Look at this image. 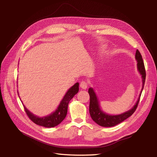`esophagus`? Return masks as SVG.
Returning a JSON list of instances; mask_svg holds the SVG:
<instances>
[{
	"instance_id": "34e87169",
	"label": "esophagus",
	"mask_w": 157,
	"mask_h": 157,
	"mask_svg": "<svg viewBox=\"0 0 157 157\" xmlns=\"http://www.w3.org/2000/svg\"><path fill=\"white\" fill-rule=\"evenodd\" d=\"M80 88L84 89V90L86 89L87 86H88L87 82L84 81V80H82V81H81V82H80Z\"/></svg>"
}]
</instances>
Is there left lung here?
<instances>
[{
  "label": "left lung",
  "instance_id": "left-lung-1",
  "mask_svg": "<svg viewBox=\"0 0 157 157\" xmlns=\"http://www.w3.org/2000/svg\"><path fill=\"white\" fill-rule=\"evenodd\" d=\"M136 59L137 60V67L142 77V88L140 94L138 99L135 104V105L130 110L128 111L125 113H123L120 115H111L108 114L104 113L100 108L99 103L98 99L96 96V93L94 92L93 88H90L88 89V93L90 95V107H89V111L90 116H91L92 120L96 122L97 124L103 127H112L115 126L121 122L125 121L126 118L130 117L133 113L136 110L137 107L138 105V103L140 99V96L143 89L144 87L145 77H146V73L145 69V66L144 60L142 59V56L140 54V52L138 50H136Z\"/></svg>",
  "mask_w": 157,
  "mask_h": 157
}]
</instances>
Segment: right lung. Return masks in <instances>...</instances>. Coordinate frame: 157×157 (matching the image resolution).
I'll return each instance as SVG.
<instances>
[{
    "instance_id": "1",
    "label": "right lung",
    "mask_w": 157,
    "mask_h": 157,
    "mask_svg": "<svg viewBox=\"0 0 157 157\" xmlns=\"http://www.w3.org/2000/svg\"><path fill=\"white\" fill-rule=\"evenodd\" d=\"M78 86V82H77L72 87L70 88L67 93L65 94L56 110L48 116L43 117H36V115L31 113L23 105L25 111L26 112L27 116L29 117L30 119L37 125L46 128H52L56 126L64 120V118L67 115L69 103L71 99L75 96V95L78 93L79 89Z\"/></svg>"
}]
</instances>
